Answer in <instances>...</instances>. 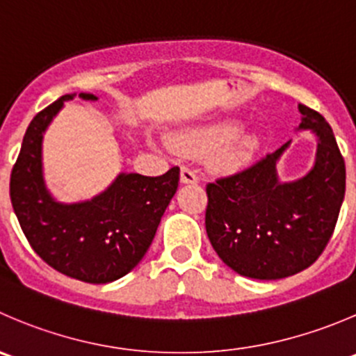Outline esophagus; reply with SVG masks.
Returning <instances> with one entry per match:
<instances>
[{"label":"esophagus","instance_id":"esophagus-1","mask_svg":"<svg viewBox=\"0 0 356 356\" xmlns=\"http://www.w3.org/2000/svg\"><path fill=\"white\" fill-rule=\"evenodd\" d=\"M198 175H196V172L193 170V168H188V167H182L181 168V182L182 184H198Z\"/></svg>","mask_w":356,"mask_h":356}]
</instances>
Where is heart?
<instances>
[{
  "mask_svg": "<svg viewBox=\"0 0 356 356\" xmlns=\"http://www.w3.org/2000/svg\"><path fill=\"white\" fill-rule=\"evenodd\" d=\"M177 144L191 154L210 151V167L222 174H229L240 170L250 161L259 147V137L255 134L238 132L234 123H216L181 134Z\"/></svg>",
  "mask_w": 356,
  "mask_h": 356,
  "instance_id": "heart-1",
  "label": "heart"
}]
</instances>
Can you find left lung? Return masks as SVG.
Wrapping results in <instances>:
<instances>
[{"label":"left lung","mask_w":356,"mask_h":356,"mask_svg":"<svg viewBox=\"0 0 356 356\" xmlns=\"http://www.w3.org/2000/svg\"><path fill=\"white\" fill-rule=\"evenodd\" d=\"M301 123L316 137L315 163L296 181H280L278 161L291 140L254 167L207 186L205 227L213 250L241 277L278 280L318 259L336 227L346 167L332 129L299 104Z\"/></svg>","instance_id":"1"}]
</instances>
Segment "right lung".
Returning <instances> with one entry per match:
<instances>
[{
    "mask_svg": "<svg viewBox=\"0 0 356 356\" xmlns=\"http://www.w3.org/2000/svg\"><path fill=\"white\" fill-rule=\"evenodd\" d=\"M74 97L62 95L29 123L10 177V198L27 241L47 264L86 284H109L130 273L149 248L177 191L179 167L158 177L122 172L94 198L58 202L44 182L43 136ZM78 97L97 101L83 92Z\"/></svg>",
    "mask_w": 356,
    "mask_h": 356,
    "instance_id": "obj_1",
    "label": "right lung"
}]
</instances>
